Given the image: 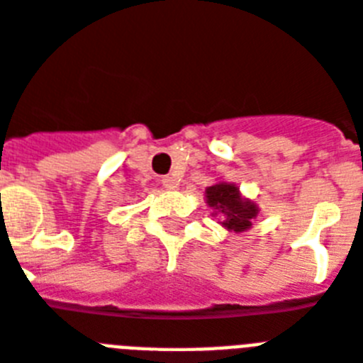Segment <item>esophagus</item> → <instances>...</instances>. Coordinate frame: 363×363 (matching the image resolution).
Wrapping results in <instances>:
<instances>
[{"label": "esophagus", "instance_id": "esophagus-1", "mask_svg": "<svg viewBox=\"0 0 363 363\" xmlns=\"http://www.w3.org/2000/svg\"><path fill=\"white\" fill-rule=\"evenodd\" d=\"M162 186L166 188V190H177V188H179V179H177V177H164Z\"/></svg>", "mask_w": 363, "mask_h": 363}]
</instances>
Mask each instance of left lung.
Listing matches in <instances>:
<instances>
[{"instance_id":"1","label":"left lung","mask_w":363,"mask_h":363,"mask_svg":"<svg viewBox=\"0 0 363 363\" xmlns=\"http://www.w3.org/2000/svg\"><path fill=\"white\" fill-rule=\"evenodd\" d=\"M206 203L218 210L223 218L225 227L234 233L247 230L258 214V206L252 201L242 199L240 188L228 182H219L206 188Z\"/></svg>"}]
</instances>
